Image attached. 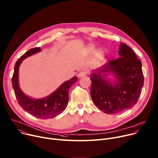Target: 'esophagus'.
<instances>
[{"label":"esophagus","instance_id":"34e87169","mask_svg":"<svg viewBox=\"0 0 158 158\" xmlns=\"http://www.w3.org/2000/svg\"><path fill=\"white\" fill-rule=\"evenodd\" d=\"M87 74V72L86 71H80V72L79 73H78V77L79 78H81V77H85V76H86Z\"/></svg>","mask_w":158,"mask_h":158}]
</instances>
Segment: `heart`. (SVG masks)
<instances>
[{
    "label": "heart",
    "instance_id": "1",
    "mask_svg": "<svg viewBox=\"0 0 158 158\" xmlns=\"http://www.w3.org/2000/svg\"><path fill=\"white\" fill-rule=\"evenodd\" d=\"M95 47V46L94 44H90L88 45V47L87 48V50L89 52H92L94 51ZM104 55H105V51L102 48H99V49L97 50L95 53V56L98 59L102 58V57H104Z\"/></svg>",
    "mask_w": 158,
    "mask_h": 158
}]
</instances>
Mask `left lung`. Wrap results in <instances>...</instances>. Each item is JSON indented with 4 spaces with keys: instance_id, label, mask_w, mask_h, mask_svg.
I'll return each mask as SVG.
<instances>
[{
    "instance_id": "1",
    "label": "left lung",
    "mask_w": 158,
    "mask_h": 158,
    "mask_svg": "<svg viewBox=\"0 0 158 158\" xmlns=\"http://www.w3.org/2000/svg\"><path fill=\"white\" fill-rule=\"evenodd\" d=\"M119 57L110 60L91 74V98L106 114L124 111L134 106L143 85L142 63L131 48L121 42ZM109 74L115 79H108Z\"/></svg>"
}]
</instances>
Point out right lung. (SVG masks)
Instances as JSON below:
<instances>
[{
  "label": "right lung",
  "mask_w": 158,
  "mask_h": 158,
  "mask_svg": "<svg viewBox=\"0 0 158 158\" xmlns=\"http://www.w3.org/2000/svg\"><path fill=\"white\" fill-rule=\"evenodd\" d=\"M40 51V47L31 48L17 60L12 84L18 104L23 110L36 118L45 119L54 118L65 110L69 101V89L77 81V77H73L64 82L54 92L44 98L36 99L27 95L19 85V68L25 58Z\"/></svg>",
  "instance_id": "1"
}]
</instances>
